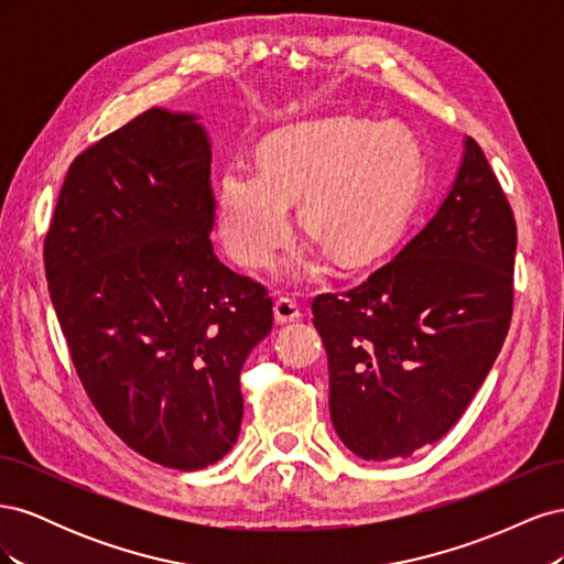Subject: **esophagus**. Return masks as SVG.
<instances>
[{
    "label": "esophagus",
    "instance_id": "1",
    "mask_svg": "<svg viewBox=\"0 0 564 564\" xmlns=\"http://www.w3.org/2000/svg\"><path fill=\"white\" fill-rule=\"evenodd\" d=\"M275 322L278 324H284V322H294V319H299L301 317V308L296 305V301L294 299H286V296H282V299H278L275 301Z\"/></svg>",
    "mask_w": 564,
    "mask_h": 564
}]
</instances>
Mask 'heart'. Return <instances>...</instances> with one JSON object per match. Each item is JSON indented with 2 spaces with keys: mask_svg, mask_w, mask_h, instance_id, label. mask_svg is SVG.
Here are the masks:
<instances>
[{
  "mask_svg": "<svg viewBox=\"0 0 564 564\" xmlns=\"http://www.w3.org/2000/svg\"><path fill=\"white\" fill-rule=\"evenodd\" d=\"M421 145L400 122L360 117L315 119L272 133L259 166H230L216 187V224L230 259L265 268L289 235V202H299L303 230L334 261L355 265L381 251L416 199ZM317 259L299 251L294 278L315 272Z\"/></svg>",
  "mask_w": 564,
  "mask_h": 564,
  "instance_id": "obj_1",
  "label": "heart"
}]
</instances>
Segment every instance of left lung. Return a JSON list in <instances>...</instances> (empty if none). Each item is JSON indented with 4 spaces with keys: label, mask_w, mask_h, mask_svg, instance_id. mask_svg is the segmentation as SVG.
I'll return each instance as SVG.
<instances>
[{
    "label": "left lung",
    "mask_w": 564,
    "mask_h": 564,
    "mask_svg": "<svg viewBox=\"0 0 564 564\" xmlns=\"http://www.w3.org/2000/svg\"><path fill=\"white\" fill-rule=\"evenodd\" d=\"M516 247L510 204L466 139L452 191L395 256L348 292L313 299L332 423L352 454L406 458L466 412L510 327Z\"/></svg>",
    "instance_id": "left-lung-1"
}]
</instances>
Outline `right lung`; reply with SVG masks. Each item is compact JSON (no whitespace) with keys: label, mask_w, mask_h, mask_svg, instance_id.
Returning <instances> with one entry per match:
<instances>
[{"label":"right lung","mask_w":564,"mask_h":564,"mask_svg":"<svg viewBox=\"0 0 564 564\" xmlns=\"http://www.w3.org/2000/svg\"><path fill=\"white\" fill-rule=\"evenodd\" d=\"M212 143L195 115L150 108L67 169L44 240L77 377L110 431L199 470L240 435V371L272 329L265 286L216 259Z\"/></svg>","instance_id":"add662e5"}]
</instances>
